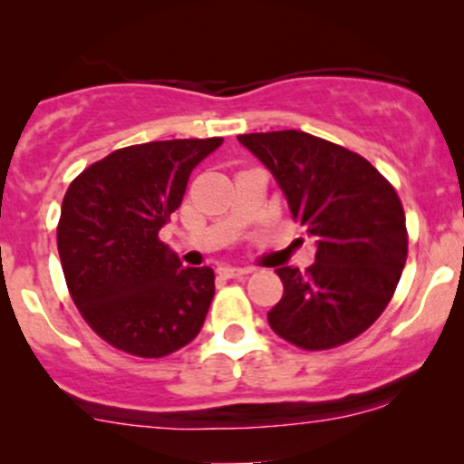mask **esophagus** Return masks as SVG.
<instances>
[{"label": "esophagus", "mask_w": 464, "mask_h": 464, "mask_svg": "<svg viewBox=\"0 0 464 464\" xmlns=\"http://www.w3.org/2000/svg\"><path fill=\"white\" fill-rule=\"evenodd\" d=\"M218 273L222 276H228V279H236V276H244L250 273V268H244V266H231V264H225L218 268Z\"/></svg>", "instance_id": "1"}]
</instances>
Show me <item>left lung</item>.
<instances>
[{
	"label": "left lung",
	"mask_w": 464,
	"mask_h": 464,
	"mask_svg": "<svg viewBox=\"0 0 464 464\" xmlns=\"http://www.w3.org/2000/svg\"><path fill=\"white\" fill-rule=\"evenodd\" d=\"M316 239L305 273L276 268L284 296L273 332L307 351L349 343L391 303L408 257L406 216L392 185L360 154L301 130L239 135Z\"/></svg>",
	"instance_id": "1"
}]
</instances>
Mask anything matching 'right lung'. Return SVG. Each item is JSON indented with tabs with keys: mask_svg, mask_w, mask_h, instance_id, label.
Instances as JSON below:
<instances>
[{
	"mask_svg": "<svg viewBox=\"0 0 464 464\" xmlns=\"http://www.w3.org/2000/svg\"><path fill=\"white\" fill-rule=\"evenodd\" d=\"M220 146L211 137L121 148L69 185L56 231L63 273L84 321L115 349L163 358L198 335L214 270L185 268L159 231L191 169Z\"/></svg>",
	"mask_w": 464,
	"mask_h": 464,
	"instance_id": "add662e5",
	"label": "right lung"
}]
</instances>
